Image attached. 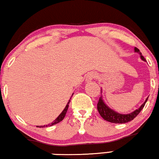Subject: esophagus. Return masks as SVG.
Returning <instances> with one entry per match:
<instances>
[{
	"label": "esophagus",
	"mask_w": 159,
	"mask_h": 159,
	"mask_svg": "<svg viewBox=\"0 0 159 159\" xmlns=\"http://www.w3.org/2000/svg\"><path fill=\"white\" fill-rule=\"evenodd\" d=\"M96 77L97 74H95V73H90V74H89V75L86 76V82H91V80H93Z\"/></svg>",
	"instance_id": "esophagus-1"
}]
</instances>
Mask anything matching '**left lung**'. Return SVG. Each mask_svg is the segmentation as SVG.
Segmentation results:
<instances>
[{"label":"left lung","mask_w":159,"mask_h":159,"mask_svg":"<svg viewBox=\"0 0 159 159\" xmlns=\"http://www.w3.org/2000/svg\"><path fill=\"white\" fill-rule=\"evenodd\" d=\"M135 52L139 53L140 54V56H141V59H142L143 61H146V59H145L144 57H143L142 54L140 52L139 49H138L137 48H135ZM147 100H148V98L146 99L144 102H143L142 105L140 106V108H139L138 109L135 110V111L129 114L123 115V114H120L117 112V111H114L113 109H110L109 106L104 102L101 96L100 99H99V101L98 103V110L99 113H100V116L106 121L114 123V124H126V123H128L129 122V121L133 120V119L141 112V110H142L143 108L144 107L145 103L147 102Z\"/></svg>","instance_id":"8db88e82"}]
</instances>
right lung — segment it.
Here are the masks:
<instances>
[{
  "mask_svg": "<svg viewBox=\"0 0 159 159\" xmlns=\"http://www.w3.org/2000/svg\"><path fill=\"white\" fill-rule=\"evenodd\" d=\"M72 94V95H73ZM72 97V96H71ZM70 99H71V98H70ZM69 102H70V100H69V101H68V104H67L66 105V106H65V108L64 109V110H63L62 111H61V113L60 114V115H59V116L57 117V118L55 120L53 121V122H52L51 124H48V125H44V126H37V127H39V128H43V127H47V126H53V125H55V124H58V123H59L60 122V121H61L63 120V119H64V117H65V115H66V112H67V111H68V104H69Z\"/></svg>",
  "mask_w": 159,
  "mask_h": 159,
  "instance_id": "1",
  "label": "right lung"
}]
</instances>
